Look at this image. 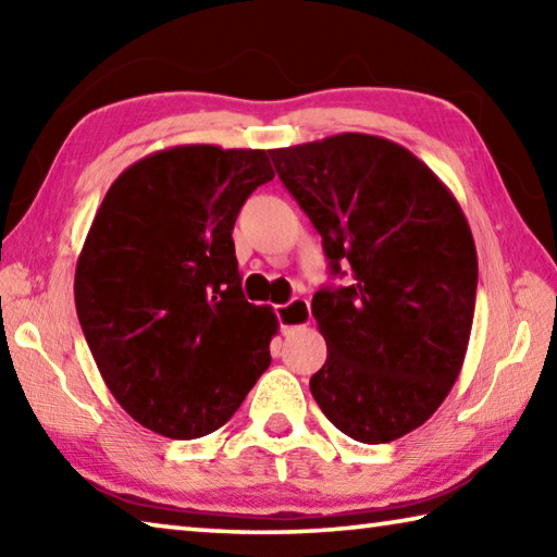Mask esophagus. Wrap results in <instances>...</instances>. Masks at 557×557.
<instances>
[{"instance_id": "34e87169", "label": "esophagus", "mask_w": 557, "mask_h": 557, "mask_svg": "<svg viewBox=\"0 0 557 557\" xmlns=\"http://www.w3.org/2000/svg\"><path fill=\"white\" fill-rule=\"evenodd\" d=\"M277 319H280V326L282 332H292V329H301L312 322V309H309V301L295 297L287 305L277 307Z\"/></svg>"}]
</instances>
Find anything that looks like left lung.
I'll return each mask as SVG.
<instances>
[{"label": "left lung", "mask_w": 557, "mask_h": 557, "mask_svg": "<svg viewBox=\"0 0 557 557\" xmlns=\"http://www.w3.org/2000/svg\"><path fill=\"white\" fill-rule=\"evenodd\" d=\"M270 157L334 275L351 272V285L312 299L326 363L309 391L351 440L408 435L467 356L479 265L465 211L410 149L375 135L344 132Z\"/></svg>", "instance_id": "left-lung-1"}]
</instances>
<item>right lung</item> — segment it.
I'll list each match as a JSON object with an SVG mask.
<instances>
[{"instance_id":"obj_1","label":"right lung","mask_w":557,"mask_h":557,"mask_svg":"<svg viewBox=\"0 0 557 557\" xmlns=\"http://www.w3.org/2000/svg\"><path fill=\"white\" fill-rule=\"evenodd\" d=\"M275 176L265 149L178 145L108 188L75 265V312L102 381L169 440L223 428L270 366L272 307L243 297L233 225Z\"/></svg>"}]
</instances>
